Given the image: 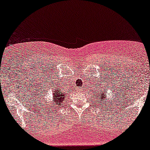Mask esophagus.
<instances>
[{
    "label": "esophagus",
    "instance_id": "esophagus-1",
    "mask_svg": "<svg viewBox=\"0 0 150 150\" xmlns=\"http://www.w3.org/2000/svg\"><path fill=\"white\" fill-rule=\"evenodd\" d=\"M77 89L78 90V91H82V87H77Z\"/></svg>",
    "mask_w": 150,
    "mask_h": 150
}]
</instances>
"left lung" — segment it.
Instances as JSON below:
<instances>
[{
	"instance_id": "obj_1",
	"label": "left lung",
	"mask_w": 150,
	"mask_h": 150,
	"mask_svg": "<svg viewBox=\"0 0 150 150\" xmlns=\"http://www.w3.org/2000/svg\"><path fill=\"white\" fill-rule=\"evenodd\" d=\"M98 96H97V98L100 102H105L107 101V99L105 98V91H103V92L98 93Z\"/></svg>"
}]
</instances>
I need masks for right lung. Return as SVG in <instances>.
<instances>
[{
  "instance_id": "add662e5",
  "label": "right lung",
  "mask_w": 150,
  "mask_h": 150,
  "mask_svg": "<svg viewBox=\"0 0 150 150\" xmlns=\"http://www.w3.org/2000/svg\"><path fill=\"white\" fill-rule=\"evenodd\" d=\"M66 95H67V93L66 92H63L62 90L61 89H57V90H55L54 92L53 93V101H54L55 103V105H62L61 103H63V101H64L65 100V98H66Z\"/></svg>"
}]
</instances>
